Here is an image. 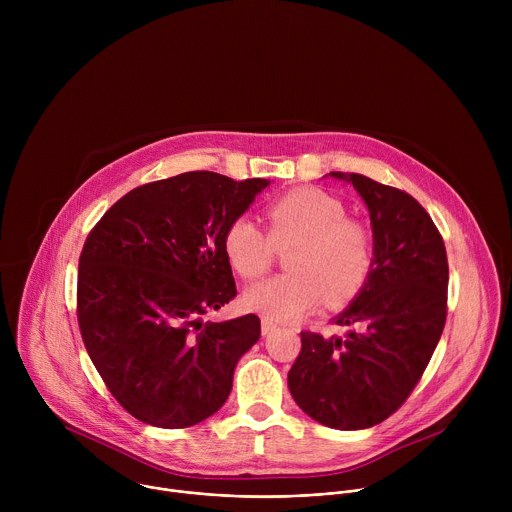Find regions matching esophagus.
<instances>
[{"label":"esophagus","mask_w":512,"mask_h":512,"mask_svg":"<svg viewBox=\"0 0 512 512\" xmlns=\"http://www.w3.org/2000/svg\"><path fill=\"white\" fill-rule=\"evenodd\" d=\"M277 328V324L273 322V320H269V318H261V332H263V336H267L269 332H273Z\"/></svg>","instance_id":"1"}]
</instances>
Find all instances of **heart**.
Masks as SVG:
<instances>
[{
    "label": "heart",
    "instance_id": "b5f03b06",
    "mask_svg": "<svg viewBox=\"0 0 512 512\" xmlns=\"http://www.w3.org/2000/svg\"><path fill=\"white\" fill-rule=\"evenodd\" d=\"M265 233L249 218H235L223 235L229 265L247 281L263 277L275 249H287L283 275L247 289L245 304L273 322L296 320L316 310L354 300L375 267V241L369 227L346 216L336 196L314 188H294L267 210Z\"/></svg>",
    "mask_w": 512,
    "mask_h": 512
}]
</instances>
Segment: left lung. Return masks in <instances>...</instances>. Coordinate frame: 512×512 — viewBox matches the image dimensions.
Listing matches in <instances>:
<instances>
[{
    "label": "left lung",
    "instance_id": "obj_1",
    "mask_svg": "<svg viewBox=\"0 0 512 512\" xmlns=\"http://www.w3.org/2000/svg\"><path fill=\"white\" fill-rule=\"evenodd\" d=\"M367 202L375 267L356 300L334 318L344 336L302 332L287 373L304 413L332 429L373 427L419 383L448 316V255L425 208L407 192L367 176L332 172Z\"/></svg>",
    "mask_w": 512,
    "mask_h": 512
}]
</instances>
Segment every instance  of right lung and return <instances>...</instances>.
<instances>
[{
	"instance_id": "add662e5",
	"label": "right lung",
	"mask_w": 512,
	"mask_h": 512,
	"mask_svg": "<svg viewBox=\"0 0 512 512\" xmlns=\"http://www.w3.org/2000/svg\"><path fill=\"white\" fill-rule=\"evenodd\" d=\"M267 184L178 174L133 188L91 229L79 259V328L103 383L135 419L182 429L225 405L261 322L202 316L237 296L223 235Z\"/></svg>"
}]
</instances>
